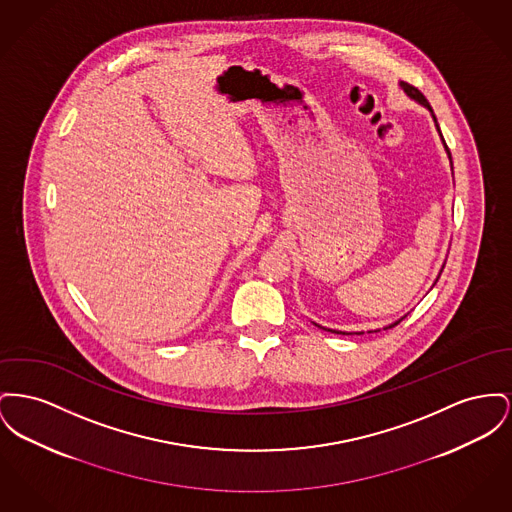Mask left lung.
Returning a JSON list of instances; mask_svg holds the SVG:
<instances>
[{"mask_svg":"<svg viewBox=\"0 0 512 512\" xmlns=\"http://www.w3.org/2000/svg\"><path fill=\"white\" fill-rule=\"evenodd\" d=\"M400 87H402V89H404V92H406V94H408V96H410V98H414V100H418V102H420V104H423V106H425V108H427V110H429V112H433V110H431V106H429V102H427V98H425V96H423V94H421V92L418 91V89H416V87H414V85H408V83H400ZM433 120H435V125H437V118H435V116H433ZM437 129H439V125H437ZM439 133H441V129H439ZM443 143H445V141H443ZM445 149H447V152H449V156H451V151H449V147H447V143H445ZM398 323H400V321H398ZM398 323H394V325H398ZM394 325H391V327H389V329H392V327H394Z\"/></svg>","mask_w":512,"mask_h":512,"instance_id":"8db88e82","label":"left lung"}]
</instances>
